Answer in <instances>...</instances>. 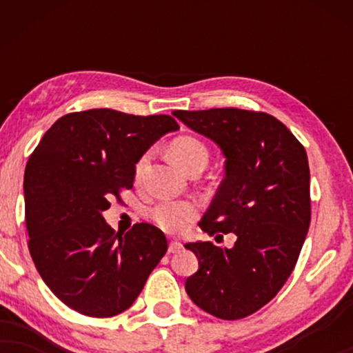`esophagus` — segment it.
Segmentation results:
<instances>
[{
  "label": "esophagus",
  "instance_id": "obj_1",
  "mask_svg": "<svg viewBox=\"0 0 353 353\" xmlns=\"http://www.w3.org/2000/svg\"><path fill=\"white\" fill-rule=\"evenodd\" d=\"M181 249H183V244L180 243V241H170V244H168V252L170 254L180 252Z\"/></svg>",
  "mask_w": 353,
  "mask_h": 353
}]
</instances>
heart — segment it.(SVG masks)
I'll list each match as a JSON object with an SVG mask.
<instances>
[{"mask_svg":"<svg viewBox=\"0 0 353 353\" xmlns=\"http://www.w3.org/2000/svg\"><path fill=\"white\" fill-rule=\"evenodd\" d=\"M170 156L183 170H190L196 163H205L209 161V151L205 144L194 137H178L170 144ZM151 154L146 152L139 157L137 162V178H141L146 168ZM197 204L191 201H161L157 205L152 207L151 216L162 230L168 233H180L186 228V225L197 216Z\"/></svg>","mask_w":353,"mask_h":353,"instance_id":"heart-1","label":"heart"}]
</instances>
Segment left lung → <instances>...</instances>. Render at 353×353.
Wrapping results in <instances>:
<instances>
[{"label":"left lung","instance_id":"obj_1","mask_svg":"<svg viewBox=\"0 0 353 353\" xmlns=\"http://www.w3.org/2000/svg\"><path fill=\"white\" fill-rule=\"evenodd\" d=\"M173 115L215 141L226 157L225 178L201 230L238 238L231 249L209 241L185 245L199 259L186 292L210 315L241 320L267 305L297 263L312 215L305 148L265 112L223 108Z\"/></svg>","mask_w":353,"mask_h":353}]
</instances>
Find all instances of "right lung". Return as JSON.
<instances>
[{
  "mask_svg": "<svg viewBox=\"0 0 353 353\" xmlns=\"http://www.w3.org/2000/svg\"><path fill=\"white\" fill-rule=\"evenodd\" d=\"M178 128L170 115L90 109L56 120L32 152L23 175L28 250L72 310L94 318L127 310L165 255L156 226L137 223L120 236L103 212L132 190L139 157Z\"/></svg>",
  "mask_w": 353,
  "mask_h": 353,
  "instance_id": "right-lung-1",
  "label": "right lung"
}]
</instances>
